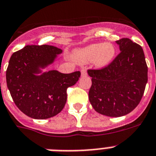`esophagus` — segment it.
I'll use <instances>...</instances> for the list:
<instances>
[{
	"mask_svg": "<svg viewBox=\"0 0 156 156\" xmlns=\"http://www.w3.org/2000/svg\"><path fill=\"white\" fill-rule=\"evenodd\" d=\"M81 74H82V76L87 75V71H86V69H82V70H81Z\"/></svg>",
	"mask_w": 156,
	"mask_h": 156,
	"instance_id": "34e87169",
	"label": "esophagus"
}]
</instances>
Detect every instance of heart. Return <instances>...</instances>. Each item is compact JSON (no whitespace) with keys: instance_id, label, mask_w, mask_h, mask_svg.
I'll return each mask as SVG.
<instances>
[{"instance_id":"obj_1","label":"heart","mask_w":156,"mask_h":156,"mask_svg":"<svg viewBox=\"0 0 156 156\" xmlns=\"http://www.w3.org/2000/svg\"><path fill=\"white\" fill-rule=\"evenodd\" d=\"M116 48L110 43L93 44L74 51V58L80 64L93 62L97 68H104L112 62Z\"/></svg>"}]
</instances>
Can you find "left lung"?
Wrapping results in <instances>:
<instances>
[{
	"mask_svg": "<svg viewBox=\"0 0 156 156\" xmlns=\"http://www.w3.org/2000/svg\"><path fill=\"white\" fill-rule=\"evenodd\" d=\"M120 54L105 67L88 70L92 86L89 100L105 116L128 114L140 101L147 82V66L143 48L128 38L116 41Z\"/></svg>",
	"mask_w": 156,
	"mask_h": 156,
	"instance_id": "8db88e82",
	"label": "left lung"
}]
</instances>
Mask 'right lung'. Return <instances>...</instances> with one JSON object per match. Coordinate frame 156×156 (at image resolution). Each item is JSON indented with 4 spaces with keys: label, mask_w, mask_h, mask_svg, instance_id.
I'll return each instance as SVG.
<instances>
[{
    "label": "right lung",
    "mask_w": 156,
    "mask_h": 156,
    "mask_svg": "<svg viewBox=\"0 0 156 156\" xmlns=\"http://www.w3.org/2000/svg\"><path fill=\"white\" fill-rule=\"evenodd\" d=\"M62 52L54 46L27 45L12 55L6 70L8 89L16 105L27 116L48 119L65 106L66 90L78 82L81 72L42 71Z\"/></svg>",
    "instance_id": "1"
}]
</instances>
